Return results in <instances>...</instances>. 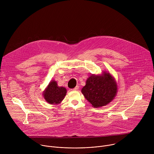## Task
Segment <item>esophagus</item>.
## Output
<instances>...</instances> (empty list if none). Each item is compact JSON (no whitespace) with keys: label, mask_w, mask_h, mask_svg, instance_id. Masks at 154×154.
<instances>
[{"label":"esophagus","mask_w":154,"mask_h":154,"mask_svg":"<svg viewBox=\"0 0 154 154\" xmlns=\"http://www.w3.org/2000/svg\"><path fill=\"white\" fill-rule=\"evenodd\" d=\"M79 89V86H76L75 88H74L73 89H72V91H77V90H78Z\"/></svg>","instance_id":"34e87169"}]
</instances>
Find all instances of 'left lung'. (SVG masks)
Returning <instances> with one entry per match:
<instances>
[{
  "label": "left lung",
  "mask_w": 154,
  "mask_h": 154,
  "mask_svg": "<svg viewBox=\"0 0 154 154\" xmlns=\"http://www.w3.org/2000/svg\"><path fill=\"white\" fill-rule=\"evenodd\" d=\"M82 93L94 107L98 108L107 105L114 99L117 85L109 73H105L103 76L93 75L87 79Z\"/></svg>",
  "instance_id": "left-lung-1"
}]
</instances>
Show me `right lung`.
Segmentation results:
<instances>
[{"mask_svg":"<svg viewBox=\"0 0 154 154\" xmlns=\"http://www.w3.org/2000/svg\"><path fill=\"white\" fill-rule=\"evenodd\" d=\"M66 94V89L64 87L58 86L55 81L49 83L48 88L44 93V97L51 104L60 103Z\"/></svg>","mask_w":154,"mask_h":154,"instance_id":"1","label":"right lung"}]
</instances>
